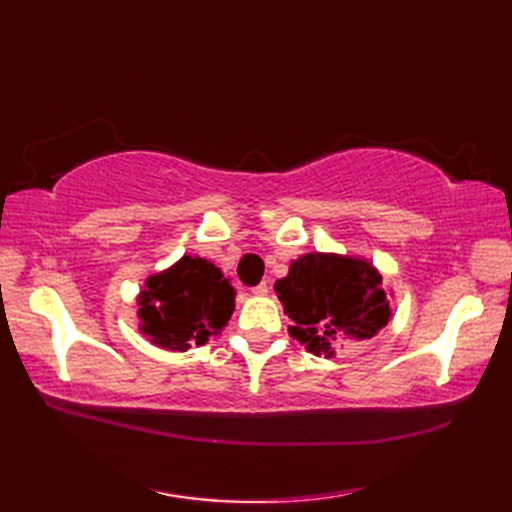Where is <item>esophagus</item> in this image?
I'll return each mask as SVG.
<instances>
[{
    "instance_id": "1",
    "label": "esophagus",
    "mask_w": 512,
    "mask_h": 512,
    "mask_svg": "<svg viewBox=\"0 0 512 512\" xmlns=\"http://www.w3.org/2000/svg\"><path fill=\"white\" fill-rule=\"evenodd\" d=\"M250 292H253V295H257V297H264L268 292V284H266V281H262V284H257Z\"/></svg>"
}]
</instances>
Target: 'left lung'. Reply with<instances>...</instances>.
<instances>
[{
    "instance_id": "left-lung-1",
    "label": "left lung",
    "mask_w": 512,
    "mask_h": 512,
    "mask_svg": "<svg viewBox=\"0 0 512 512\" xmlns=\"http://www.w3.org/2000/svg\"><path fill=\"white\" fill-rule=\"evenodd\" d=\"M383 277L365 259L310 253L292 262L288 277L275 284L292 339L312 354L365 343L385 328L391 310Z\"/></svg>"
}]
</instances>
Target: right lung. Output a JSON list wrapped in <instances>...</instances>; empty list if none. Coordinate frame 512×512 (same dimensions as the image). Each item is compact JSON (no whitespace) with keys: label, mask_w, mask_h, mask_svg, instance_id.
Here are the masks:
<instances>
[{"label":"right lung","mask_w":512,"mask_h":512,"mask_svg":"<svg viewBox=\"0 0 512 512\" xmlns=\"http://www.w3.org/2000/svg\"><path fill=\"white\" fill-rule=\"evenodd\" d=\"M138 297L140 330L165 350L184 352L220 332L235 308V290L222 270L184 255L169 270L147 279Z\"/></svg>","instance_id":"right-lung-1"}]
</instances>
